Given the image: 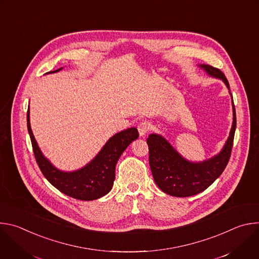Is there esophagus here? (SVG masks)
Listing matches in <instances>:
<instances>
[{"mask_svg":"<svg viewBox=\"0 0 259 259\" xmlns=\"http://www.w3.org/2000/svg\"><path fill=\"white\" fill-rule=\"evenodd\" d=\"M137 129H138V132H139V135L143 136L150 131V124L147 122H140L137 126Z\"/></svg>","mask_w":259,"mask_h":259,"instance_id":"34e87169","label":"esophagus"}]
</instances>
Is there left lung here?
I'll use <instances>...</instances> for the list:
<instances>
[{"label": "left lung", "mask_w": 259, "mask_h": 259, "mask_svg": "<svg viewBox=\"0 0 259 259\" xmlns=\"http://www.w3.org/2000/svg\"><path fill=\"white\" fill-rule=\"evenodd\" d=\"M201 67L209 75L223 80L230 90L229 81L219 68L208 64H203ZM233 108L234 122L229 139L221 153L208 161L190 163L180 157L162 136L151 134L147 137L146 143L149 145L151 170L157 186L164 193L180 198L195 196L210 187L224 172L231 158L237 125L234 100Z\"/></svg>", "instance_id": "1"}]
</instances>
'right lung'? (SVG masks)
Returning <instances> with one entry per match:
<instances>
[{"mask_svg": "<svg viewBox=\"0 0 259 259\" xmlns=\"http://www.w3.org/2000/svg\"><path fill=\"white\" fill-rule=\"evenodd\" d=\"M50 72H54V70ZM26 119L33 155L43 175L53 187L64 195L82 201L99 199L112 190L116 177V164L119 158L127 146L139 136L136 128H129L117 133L106 142L91 163L81 170L67 173L54 168L42 155L30 129L29 109L27 110Z\"/></svg>", "mask_w": 259, "mask_h": 259, "instance_id": "1", "label": "right lung"}]
</instances>
